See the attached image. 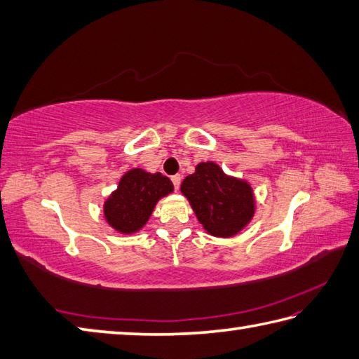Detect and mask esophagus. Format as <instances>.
Returning <instances> with one entry per match:
<instances>
[{
  "label": "esophagus",
  "instance_id": "obj_1",
  "mask_svg": "<svg viewBox=\"0 0 359 359\" xmlns=\"http://www.w3.org/2000/svg\"><path fill=\"white\" fill-rule=\"evenodd\" d=\"M171 180H172V185H174V188H175V191H177L179 189V187H180V182H182V177L179 174H175V175H172L171 177Z\"/></svg>",
  "mask_w": 359,
  "mask_h": 359
}]
</instances>
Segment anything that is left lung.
Wrapping results in <instances>:
<instances>
[{"instance_id": "1", "label": "left lung", "mask_w": 359, "mask_h": 359, "mask_svg": "<svg viewBox=\"0 0 359 359\" xmlns=\"http://www.w3.org/2000/svg\"><path fill=\"white\" fill-rule=\"evenodd\" d=\"M180 191L208 235L231 238L254 219L257 201L248 180L226 174L215 161H202L182 182Z\"/></svg>"}]
</instances>
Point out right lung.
Listing matches in <instances>:
<instances>
[{"label":"right lung","instance_id":"right-lung-1","mask_svg":"<svg viewBox=\"0 0 359 359\" xmlns=\"http://www.w3.org/2000/svg\"><path fill=\"white\" fill-rule=\"evenodd\" d=\"M172 191L174 185L166 175L133 168L123 174L116 189L104 201L105 222L121 235L137 233L149 221L157 202Z\"/></svg>","mask_w":359,"mask_h":359}]
</instances>
